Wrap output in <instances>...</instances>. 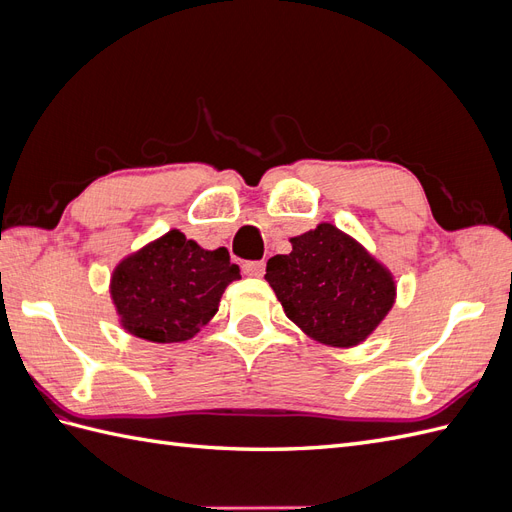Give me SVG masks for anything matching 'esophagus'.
<instances>
[{
	"instance_id": "obj_1",
	"label": "esophagus",
	"mask_w": 512,
	"mask_h": 512,
	"mask_svg": "<svg viewBox=\"0 0 512 512\" xmlns=\"http://www.w3.org/2000/svg\"><path fill=\"white\" fill-rule=\"evenodd\" d=\"M241 269H243L245 275H250V277H262V275H265V262H262V260H247V262H243Z\"/></svg>"
}]
</instances>
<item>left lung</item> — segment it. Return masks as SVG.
I'll list each match as a JSON object with an SVG mask.
<instances>
[{
	"label": "left lung",
	"mask_w": 512,
	"mask_h": 512,
	"mask_svg": "<svg viewBox=\"0 0 512 512\" xmlns=\"http://www.w3.org/2000/svg\"><path fill=\"white\" fill-rule=\"evenodd\" d=\"M290 243V254L269 258L265 275L284 314L318 344L365 342L395 303L393 273L329 222Z\"/></svg>",
	"instance_id": "left-lung-1"
}]
</instances>
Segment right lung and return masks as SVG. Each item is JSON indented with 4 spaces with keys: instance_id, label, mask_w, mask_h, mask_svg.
I'll return each mask as SVG.
<instances>
[{
    "instance_id": "1",
    "label": "right lung",
    "mask_w": 512,
    "mask_h": 512,
    "mask_svg": "<svg viewBox=\"0 0 512 512\" xmlns=\"http://www.w3.org/2000/svg\"><path fill=\"white\" fill-rule=\"evenodd\" d=\"M226 247L203 250L173 228L123 258L111 275V299L130 335L156 344L192 339L239 280Z\"/></svg>"
}]
</instances>
